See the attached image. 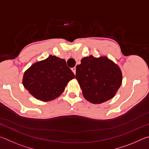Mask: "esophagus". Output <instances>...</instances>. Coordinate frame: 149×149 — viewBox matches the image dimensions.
<instances>
[{
	"label": "esophagus",
	"instance_id": "obj_1",
	"mask_svg": "<svg viewBox=\"0 0 149 149\" xmlns=\"http://www.w3.org/2000/svg\"><path fill=\"white\" fill-rule=\"evenodd\" d=\"M72 72H74V74H75V72H76V68H75V67H74V68H72Z\"/></svg>",
	"mask_w": 149,
	"mask_h": 149
}]
</instances>
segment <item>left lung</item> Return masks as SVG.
Segmentation results:
<instances>
[{"label":"left lung","mask_w":149,"mask_h":149,"mask_svg":"<svg viewBox=\"0 0 149 149\" xmlns=\"http://www.w3.org/2000/svg\"><path fill=\"white\" fill-rule=\"evenodd\" d=\"M75 79L85 99L93 104H101L114 97L123 77L118 65L107 56L90 55L83 58L76 66Z\"/></svg>","instance_id":"obj_1"}]
</instances>
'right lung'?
Returning <instances> with one entry per match:
<instances>
[{
    "label": "right lung",
    "instance_id": "1",
    "mask_svg": "<svg viewBox=\"0 0 149 149\" xmlns=\"http://www.w3.org/2000/svg\"><path fill=\"white\" fill-rule=\"evenodd\" d=\"M74 77L64 59L50 55L33 64L24 72L22 84L35 99L47 102L58 97Z\"/></svg>",
    "mask_w": 149,
    "mask_h": 149
}]
</instances>
